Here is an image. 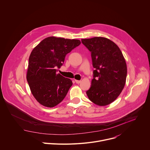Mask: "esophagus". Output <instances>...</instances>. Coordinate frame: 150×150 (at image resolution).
Masks as SVG:
<instances>
[{
    "mask_svg": "<svg viewBox=\"0 0 150 150\" xmlns=\"http://www.w3.org/2000/svg\"><path fill=\"white\" fill-rule=\"evenodd\" d=\"M75 82L76 83H79L80 82H81V81H79V80H75Z\"/></svg>",
    "mask_w": 150,
    "mask_h": 150,
    "instance_id": "obj_1",
    "label": "esophagus"
}]
</instances>
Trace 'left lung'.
Returning a JSON list of instances; mask_svg holds the SVG:
<instances>
[{"label": "left lung", "instance_id": "obj_1", "mask_svg": "<svg viewBox=\"0 0 150 150\" xmlns=\"http://www.w3.org/2000/svg\"><path fill=\"white\" fill-rule=\"evenodd\" d=\"M81 42L91 52L94 68L91 87L87 95L97 105H108L117 98L125 85V58L119 47L108 38L96 37L82 39Z\"/></svg>", "mask_w": 150, "mask_h": 150}]
</instances>
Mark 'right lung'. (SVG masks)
Returning <instances> with one entry per match:
<instances>
[{"label": "right lung", "mask_w": 150, "mask_h": 150, "mask_svg": "<svg viewBox=\"0 0 150 150\" xmlns=\"http://www.w3.org/2000/svg\"><path fill=\"white\" fill-rule=\"evenodd\" d=\"M81 44L79 40L49 37L33 50L27 80L31 91L41 105L53 108L67 96L72 81L57 74L66 55Z\"/></svg>", "instance_id": "right-lung-1"}]
</instances>
